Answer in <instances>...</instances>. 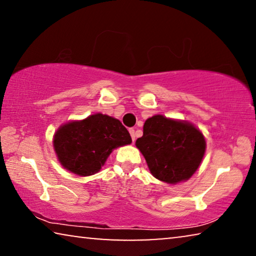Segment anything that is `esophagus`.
<instances>
[{"instance_id": "34e87169", "label": "esophagus", "mask_w": 256, "mask_h": 256, "mask_svg": "<svg viewBox=\"0 0 256 256\" xmlns=\"http://www.w3.org/2000/svg\"><path fill=\"white\" fill-rule=\"evenodd\" d=\"M130 134H131L132 141H136V132H134V130H133V128H130Z\"/></svg>"}]
</instances>
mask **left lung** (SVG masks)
I'll return each mask as SVG.
<instances>
[{
	"mask_svg": "<svg viewBox=\"0 0 256 256\" xmlns=\"http://www.w3.org/2000/svg\"><path fill=\"white\" fill-rule=\"evenodd\" d=\"M136 146L150 174L166 184L186 182L196 174L206 152V139L188 120L154 115L144 124Z\"/></svg>",
	"mask_w": 256,
	"mask_h": 256,
	"instance_id": "left-lung-1",
	"label": "left lung"
}]
</instances>
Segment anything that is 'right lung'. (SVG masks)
<instances>
[{
    "label": "right lung",
    "instance_id": "add662e5",
    "mask_svg": "<svg viewBox=\"0 0 256 256\" xmlns=\"http://www.w3.org/2000/svg\"><path fill=\"white\" fill-rule=\"evenodd\" d=\"M131 142L123 124L101 112L60 125L52 138L60 166L82 177L98 172L114 150Z\"/></svg>",
    "mask_w": 256,
    "mask_h": 256
}]
</instances>
